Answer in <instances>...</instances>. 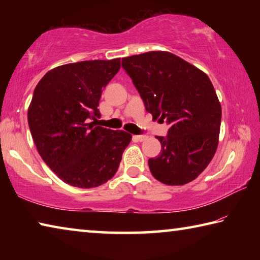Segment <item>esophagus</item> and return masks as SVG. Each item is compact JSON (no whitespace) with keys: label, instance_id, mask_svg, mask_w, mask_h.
Segmentation results:
<instances>
[{"label":"esophagus","instance_id":"1","mask_svg":"<svg viewBox=\"0 0 260 260\" xmlns=\"http://www.w3.org/2000/svg\"><path fill=\"white\" fill-rule=\"evenodd\" d=\"M134 139L140 141V142H143V141H146L148 139V136L147 135H135Z\"/></svg>","mask_w":260,"mask_h":260}]
</instances>
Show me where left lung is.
Segmentation results:
<instances>
[{
    "label": "left lung",
    "instance_id": "1",
    "mask_svg": "<svg viewBox=\"0 0 260 260\" xmlns=\"http://www.w3.org/2000/svg\"><path fill=\"white\" fill-rule=\"evenodd\" d=\"M121 64L147 111L170 125L165 138L157 136L160 153L148 160L151 174L169 186L195 180L212 160L219 142L221 105L212 82L169 51L125 57Z\"/></svg>",
    "mask_w": 260,
    "mask_h": 260
}]
</instances>
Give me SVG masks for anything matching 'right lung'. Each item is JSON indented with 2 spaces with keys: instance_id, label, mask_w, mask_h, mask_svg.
I'll list each match as a JSON object with an SVG mask.
<instances>
[{
  "instance_id": "add662e5",
  "label": "right lung",
  "mask_w": 260,
  "mask_h": 260,
  "mask_svg": "<svg viewBox=\"0 0 260 260\" xmlns=\"http://www.w3.org/2000/svg\"><path fill=\"white\" fill-rule=\"evenodd\" d=\"M120 69V58L83 60L48 71L35 87L27 119L43 161L78 188L99 187L119 167L132 135L93 126L102 89Z\"/></svg>"
}]
</instances>
